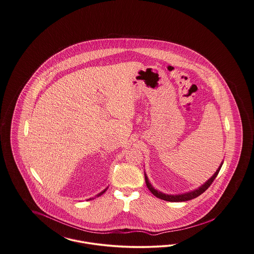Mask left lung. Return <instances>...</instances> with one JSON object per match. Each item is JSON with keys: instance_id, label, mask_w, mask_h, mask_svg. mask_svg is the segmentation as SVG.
I'll use <instances>...</instances> for the list:
<instances>
[{"instance_id": "obj_1", "label": "left lung", "mask_w": 254, "mask_h": 254, "mask_svg": "<svg viewBox=\"0 0 254 254\" xmlns=\"http://www.w3.org/2000/svg\"><path fill=\"white\" fill-rule=\"evenodd\" d=\"M222 165H223V163L220 165L219 169H218L217 171L212 175V177L209 178L207 181L205 182L204 185H202L199 189L195 190L193 191L188 192V193L178 194V195H168V194L162 193V192L156 190L151 186V184L149 183L147 177H146V175L145 174V184H146L147 189L151 191V193L153 194L154 196H156L159 199H162V200H165V201H169V202H185V201H189V200L194 199V198L198 197L199 195L204 193L205 190L210 187V185L215 180V178L217 177L218 173H219L220 169L222 168Z\"/></svg>"}]
</instances>
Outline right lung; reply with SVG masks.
Here are the masks:
<instances>
[{
    "label": "right lung",
    "instance_id": "right-lung-1",
    "mask_svg": "<svg viewBox=\"0 0 254 254\" xmlns=\"http://www.w3.org/2000/svg\"><path fill=\"white\" fill-rule=\"evenodd\" d=\"M106 190H107V189H106V190H103V191H102V192H101V193L98 194V195H97V196H100V195H102V194L105 193V192H106ZM88 200H90V199H88Z\"/></svg>",
    "mask_w": 254,
    "mask_h": 254
}]
</instances>
